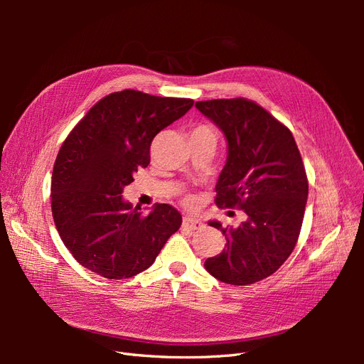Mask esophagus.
<instances>
[{
	"label": "esophagus",
	"mask_w": 364,
	"mask_h": 364,
	"mask_svg": "<svg viewBox=\"0 0 364 364\" xmlns=\"http://www.w3.org/2000/svg\"><path fill=\"white\" fill-rule=\"evenodd\" d=\"M182 225H183L185 228L193 229V230L202 229V226H203V223L200 222V220H199V218H194V217H183Z\"/></svg>",
	"instance_id": "obj_1"
}]
</instances>
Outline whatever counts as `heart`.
<instances>
[{"instance_id":"obj_1","label":"heart","mask_w":364,"mask_h":364,"mask_svg":"<svg viewBox=\"0 0 364 364\" xmlns=\"http://www.w3.org/2000/svg\"><path fill=\"white\" fill-rule=\"evenodd\" d=\"M196 130H211V129L206 127V126H199V127H197Z\"/></svg>"}]
</instances>
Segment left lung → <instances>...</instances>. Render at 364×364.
<instances>
[{
    "label": "left lung",
    "instance_id": "1",
    "mask_svg": "<svg viewBox=\"0 0 364 364\" xmlns=\"http://www.w3.org/2000/svg\"><path fill=\"white\" fill-rule=\"evenodd\" d=\"M222 129L228 159L215 185L218 208L243 209L246 222L220 229L226 249L205 261L218 281L249 285L270 277L290 257L301 234L308 179L287 126L247 98L197 102Z\"/></svg>",
    "mask_w": 364,
    "mask_h": 364
}]
</instances>
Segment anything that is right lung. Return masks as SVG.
<instances>
[{
  "label": "right lung",
  "instance_id": "add662e5",
  "mask_svg": "<svg viewBox=\"0 0 364 364\" xmlns=\"http://www.w3.org/2000/svg\"><path fill=\"white\" fill-rule=\"evenodd\" d=\"M193 103L135 90L112 92L63 141L53 168L51 211L65 247L87 270L107 279L135 277L181 228L182 215L171 205L144 214L121 194L150 164L153 138Z\"/></svg>",
  "mask_w": 364,
  "mask_h": 364
}]
</instances>
